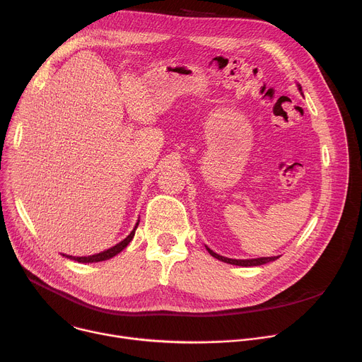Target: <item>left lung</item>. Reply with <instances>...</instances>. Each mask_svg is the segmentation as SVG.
Instances as JSON below:
<instances>
[{
    "label": "left lung",
    "instance_id": "8db88e82",
    "mask_svg": "<svg viewBox=\"0 0 362 362\" xmlns=\"http://www.w3.org/2000/svg\"><path fill=\"white\" fill-rule=\"evenodd\" d=\"M298 88H299V90L302 92V88H300V85H298ZM207 250H209V253H210L213 257H216V259H218V260H221V262H224V263H230V264H235V266H245V267H249V266H262V264H264V263H269V262H273V260L279 259V256H273V257H257V259L237 260V259H228V257H223V256H220V255L214 253V252H213L211 249H209V247H207Z\"/></svg>",
    "mask_w": 362,
    "mask_h": 362
}]
</instances>
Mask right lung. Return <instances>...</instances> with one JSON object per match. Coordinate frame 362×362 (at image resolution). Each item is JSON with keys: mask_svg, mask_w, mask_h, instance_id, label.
<instances>
[{"mask_svg": "<svg viewBox=\"0 0 362 362\" xmlns=\"http://www.w3.org/2000/svg\"><path fill=\"white\" fill-rule=\"evenodd\" d=\"M138 224H139V220H138L136 226L134 227V230L131 231V234H129L127 238H124L122 242L117 243L116 246H113V247H110V249H107V250H105V252H102V253L92 255V256H88V257H74V256H66V255H63V256H66V257H67V259H70V260H76V262H78V263H96V262L107 260V259H110V257L116 256L117 253L122 252V250H124V249L131 243V240H132V238H134V235H135V230H136Z\"/></svg>", "mask_w": 362, "mask_h": 362, "instance_id": "obj_1", "label": "right lung"}]
</instances>
